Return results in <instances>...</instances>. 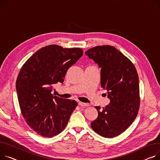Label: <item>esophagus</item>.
Returning a JSON list of instances; mask_svg holds the SVG:
<instances>
[{
	"label": "esophagus",
	"mask_w": 160,
	"mask_h": 160,
	"mask_svg": "<svg viewBox=\"0 0 160 160\" xmlns=\"http://www.w3.org/2000/svg\"><path fill=\"white\" fill-rule=\"evenodd\" d=\"M78 105L80 106H82V107H88V106L89 105L88 103H83V102H78Z\"/></svg>",
	"instance_id": "esophagus-1"
}]
</instances>
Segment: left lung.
Listing matches in <instances>:
<instances>
[{
  "instance_id": "left-lung-1",
  "label": "left lung",
  "mask_w": 160,
  "mask_h": 160,
  "mask_svg": "<svg viewBox=\"0 0 160 160\" xmlns=\"http://www.w3.org/2000/svg\"><path fill=\"white\" fill-rule=\"evenodd\" d=\"M86 55L101 68V87L108 91L110 103L96 106L97 118L92 122L93 131L111 138L123 132L136 118L140 105L138 75L132 62L114 47L98 46Z\"/></svg>"
}]
</instances>
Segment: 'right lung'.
Here are the masks:
<instances>
[{
	"label": "right lung",
	"mask_w": 160,
	"mask_h": 160,
	"mask_svg": "<svg viewBox=\"0 0 160 160\" xmlns=\"http://www.w3.org/2000/svg\"><path fill=\"white\" fill-rule=\"evenodd\" d=\"M81 48L52 44L38 50L22 66L16 81L21 113L27 124L44 137H53L67 125L78 103L51 93L69 68L82 56Z\"/></svg>",
	"instance_id": "1"
}]
</instances>
